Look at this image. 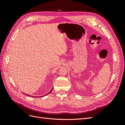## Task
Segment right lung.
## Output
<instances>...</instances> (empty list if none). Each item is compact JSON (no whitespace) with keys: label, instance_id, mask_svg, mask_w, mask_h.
<instances>
[{"label":"right lung","instance_id":"add662e5","mask_svg":"<svg viewBox=\"0 0 125 125\" xmlns=\"http://www.w3.org/2000/svg\"><path fill=\"white\" fill-rule=\"evenodd\" d=\"M52 90H51V91H50V92H49V93H50V92H51V91H52Z\"/></svg>","mask_w":125,"mask_h":125}]
</instances>
